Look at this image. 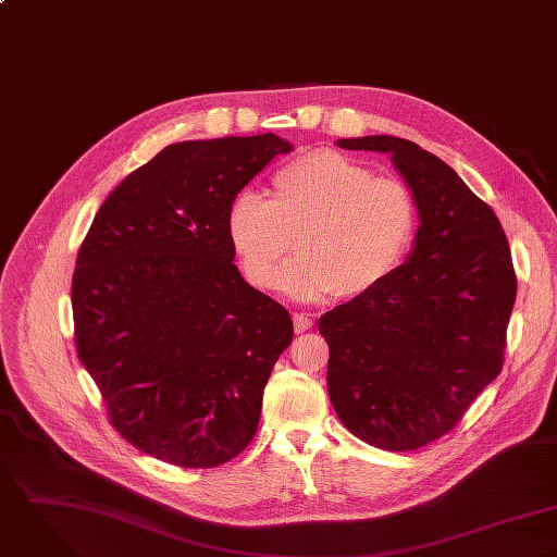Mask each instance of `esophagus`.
I'll list each match as a JSON object with an SVG mask.
<instances>
[{"label":"esophagus","instance_id":"1","mask_svg":"<svg viewBox=\"0 0 557 557\" xmlns=\"http://www.w3.org/2000/svg\"><path fill=\"white\" fill-rule=\"evenodd\" d=\"M293 323H295V332H297V334H306V332L312 330V325H314L308 314H295V317H293Z\"/></svg>","mask_w":557,"mask_h":557}]
</instances>
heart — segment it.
I'll return each instance as SVG.
<instances>
[{
	"label": "heart",
	"mask_w": 557,
	"mask_h": 557,
	"mask_svg": "<svg viewBox=\"0 0 557 557\" xmlns=\"http://www.w3.org/2000/svg\"><path fill=\"white\" fill-rule=\"evenodd\" d=\"M418 223L411 189L363 163L319 148L280 168L267 200L240 194L225 230L245 277L273 288L295 246L300 258L280 286L295 299H361L405 258Z\"/></svg>",
	"instance_id": "b5f03b06"
}]
</instances>
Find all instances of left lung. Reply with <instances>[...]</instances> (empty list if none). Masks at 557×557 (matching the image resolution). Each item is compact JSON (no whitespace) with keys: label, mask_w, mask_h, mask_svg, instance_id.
<instances>
[{"label":"left lung","mask_w":557,"mask_h":557,"mask_svg":"<svg viewBox=\"0 0 557 557\" xmlns=\"http://www.w3.org/2000/svg\"><path fill=\"white\" fill-rule=\"evenodd\" d=\"M337 146L392 154L420 227L376 290L321 317L327 389L357 440L409 451L449 433L502 372L517 299L510 245L493 209L418 144L368 135Z\"/></svg>","instance_id":"obj_1"}]
</instances>
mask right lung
<instances>
[{
    "mask_svg": "<svg viewBox=\"0 0 557 557\" xmlns=\"http://www.w3.org/2000/svg\"><path fill=\"white\" fill-rule=\"evenodd\" d=\"M290 150L273 133L172 144L113 189L79 247L77 355L120 437L159 460L218 467L258 431L293 321L240 277L225 220Z\"/></svg>",
    "mask_w": 557,
    "mask_h": 557,
    "instance_id": "add662e5",
    "label": "right lung"
}]
</instances>
